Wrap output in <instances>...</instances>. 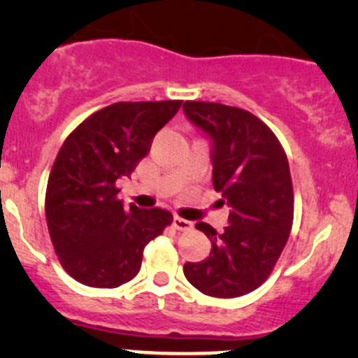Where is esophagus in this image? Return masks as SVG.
I'll return each instance as SVG.
<instances>
[{"mask_svg": "<svg viewBox=\"0 0 358 358\" xmlns=\"http://www.w3.org/2000/svg\"><path fill=\"white\" fill-rule=\"evenodd\" d=\"M173 227L178 230H190L192 229V222H189V220L185 218H180V216H175V218H173Z\"/></svg>", "mask_w": 358, "mask_h": 358, "instance_id": "obj_1", "label": "esophagus"}]
</instances>
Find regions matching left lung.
I'll return each mask as SVG.
<instances>
[{
    "mask_svg": "<svg viewBox=\"0 0 358 358\" xmlns=\"http://www.w3.org/2000/svg\"><path fill=\"white\" fill-rule=\"evenodd\" d=\"M183 112L213 143V187L230 208L222 234L199 222L211 252L185 263L196 289L237 298L262 286L289 237L294 194L289 162L272 129L251 112L215 102H185Z\"/></svg>",
    "mask_w": 358,
    "mask_h": 358,
    "instance_id": "1",
    "label": "left lung"
}]
</instances>
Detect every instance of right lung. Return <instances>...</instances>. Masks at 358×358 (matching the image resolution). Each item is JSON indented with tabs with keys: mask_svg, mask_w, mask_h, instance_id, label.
Wrapping results in <instances>:
<instances>
[{
	"mask_svg": "<svg viewBox=\"0 0 358 358\" xmlns=\"http://www.w3.org/2000/svg\"><path fill=\"white\" fill-rule=\"evenodd\" d=\"M182 100L117 102L86 117L57 154L46 187L50 239L64 270L90 287H117L142 266L143 248L171 225L166 209H129L117 199L156 133Z\"/></svg>",
	"mask_w": 358,
	"mask_h": 358,
	"instance_id": "1",
	"label": "right lung"
}]
</instances>
